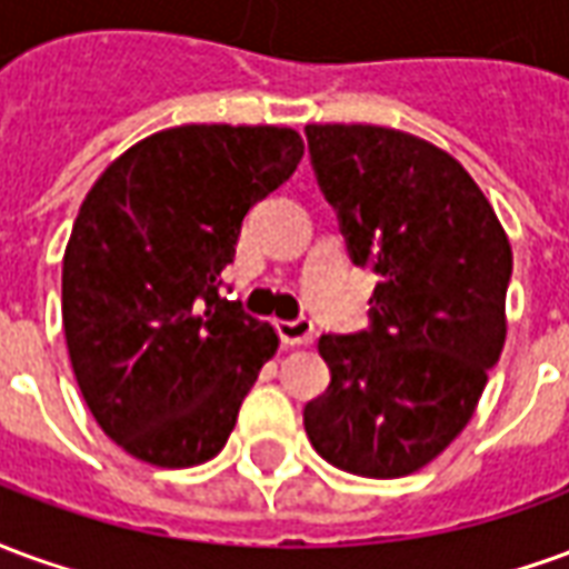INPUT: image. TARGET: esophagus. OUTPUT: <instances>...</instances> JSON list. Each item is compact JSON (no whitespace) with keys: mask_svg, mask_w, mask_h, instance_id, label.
<instances>
[{"mask_svg":"<svg viewBox=\"0 0 569 569\" xmlns=\"http://www.w3.org/2000/svg\"><path fill=\"white\" fill-rule=\"evenodd\" d=\"M277 335L286 347H301L313 341V322L308 317H298V320H280L277 322Z\"/></svg>","mask_w":569,"mask_h":569,"instance_id":"1","label":"esophagus"}]
</instances>
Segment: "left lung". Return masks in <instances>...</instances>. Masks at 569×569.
I'll return each instance as SVG.
<instances>
[{
    "label": "left lung",
    "mask_w": 569,
    "mask_h": 569,
    "mask_svg": "<svg viewBox=\"0 0 569 569\" xmlns=\"http://www.w3.org/2000/svg\"><path fill=\"white\" fill-rule=\"evenodd\" d=\"M310 167L347 256L375 273L369 329L322 335L332 381L305 406L322 460L418 472L476 411L506 341L512 249L451 154L390 128L308 124Z\"/></svg>",
    "instance_id": "8db88e82"
}]
</instances>
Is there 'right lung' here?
Masks as SVG:
<instances>
[{
    "label": "right lung",
    "instance_id": "1",
    "mask_svg": "<svg viewBox=\"0 0 569 569\" xmlns=\"http://www.w3.org/2000/svg\"><path fill=\"white\" fill-rule=\"evenodd\" d=\"M289 128L186 124L109 163L69 234L63 332L81 396L109 439L167 469L222 451L271 322L222 298L252 203L296 173Z\"/></svg>",
    "mask_w": 569,
    "mask_h": 569
}]
</instances>
